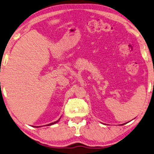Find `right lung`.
<instances>
[{
	"instance_id": "obj_1",
	"label": "right lung",
	"mask_w": 154,
	"mask_h": 154,
	"mask_svg": "<svg viewBox=\"0 0 154 154\" xmlns=\"http://www.w3.org/2000/svg\"><path fill=\"white\" fill-rule=\"evenodd\" d=\"M59 120H60V119H58V121H55V122H52V123H50V124H48V125H47V126H49V125H54V124H55V123H57V122H58V121H59Z\"/></svg>"
}]
</instances>
